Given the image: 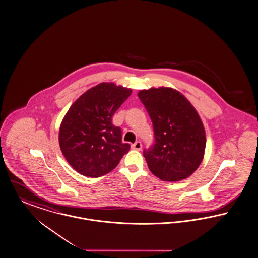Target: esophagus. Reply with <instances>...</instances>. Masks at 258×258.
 <instances>
[{"mask_svg":"<svg viewBox=\"0 0 258 258\" xmlns=\"http://www.w3.org/2000/svg\"><path fill=\"white\" fill-rule=\"evenodd\" d=\"M132 147H133V149H135V150H139V151H140V150L142 149V144H141L140 141H137V142H135V143L132 145Z\"/></svg>","mask_w":258,"mask_h":258,"instance_id":"34e87169","label":"esophagus"}]
</instances>
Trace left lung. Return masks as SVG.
Segmentation results:
<instances>
[{
  "mask_svg": "<svg viewBox=\"0 0 258 258\" xmlns=\"http://www.w3.org/2000/svg\"><path fill=\"white\" fill-rule=\"evenodd\" d=\"M138 95L152 120L155 135V144L143 152L149 170L162 180L188 178L201 164L206 146L198 111L172 87L142 89Z\"/></svg>",
  "mask_w": 258,
  "mask_h": 258,
  "instance_id": "left-lung-1",
  "label": "left lung"
}]
</instances>
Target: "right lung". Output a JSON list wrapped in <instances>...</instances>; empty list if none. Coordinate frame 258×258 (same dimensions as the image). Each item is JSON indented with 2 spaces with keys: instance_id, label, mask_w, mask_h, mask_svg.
<instances>
[{
  "instance_id": "1",
  "label": "right lung",
  "mask_w": 258,
  "mask_h": 258,
  "mask_svg": "<svg viewBox=\"0 0 258 258\" xmlns=\"http://www.w3.org/2000/svg\"><path fill=\"white\" fill-rule=\"evenodd\" d=\"M133 90L114 82H102L76 100L60 122L59 148L81 175L97 178L114 170L128 152L112 117Z\"/></svg>"
}]
</instances>
